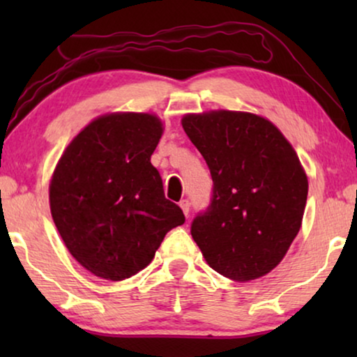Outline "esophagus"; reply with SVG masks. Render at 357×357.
Wrapping results in <instances>:
<instances>
[{"label": "esophagus", "mask_w": 357, "mask_h": 357, "mask_svg": "<svg viewBox=\"0 0 357 357\" xmlns=\"http://www.w3.org/2000/svg\"><path fill=\"white\" fill-rule=\"evenodd\" d=\"M180 208H182L185 216H188V214H190V202H188V199H182V202H180Z\"/></svg>", "instance_id": "34e87169"}]
</instances>
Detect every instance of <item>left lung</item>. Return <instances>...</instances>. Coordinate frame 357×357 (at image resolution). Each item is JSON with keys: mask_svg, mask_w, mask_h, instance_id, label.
<instances>
[{"mask_svg": "<svg viewBox=\"0 0 357 357\" xmlns=\"http://www.w3.org/2000/svg\"><path fill=\"white\" fill-rule=\"evenodd\" d=\"M182 126L213 178L192 237L208 265L234 281L270 273L289 250L304 216L307 175L271 121L245 112L185 115Z\"/></svg>", "mask_w": 357, "mask_h": 357, "instance_id": "1", "label": "left lung"}]
</instances>
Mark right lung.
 <instances>
[{
	"instance_id": "right-lung-1",
	"label": "right lung",
	"mask_w": 357,
	"mask_h": 357,
	"mask_svg": "<svg viewBox=\"0 0 357 357\" xmlns=\"http://www.w3.org/2000/svg\"><path fill=\"white\" fill-rule=\"evenodd\" d=\"M162 123L149 114L99 116L71 141L50 183L52 218L87 271L121 281L153 261L185 222L151 164Z\"/></svg>"
}]
</instances>
